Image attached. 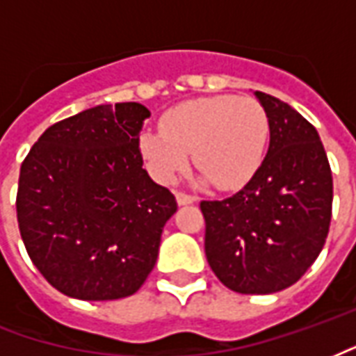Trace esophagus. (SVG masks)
Masks as SVG:
<instances>
[{
    "label": "esophagus",
    "instance_id": "obj_1",
    "mask_svg": "<svg viewBox=\"0 0 356 356\" xmlns=\"http://www.w3.org/2000/svg\"><path fill=\"white\" fill-rule=\"evenodd\" d=\"M175 198H177L179 205L194 204V202H196V196H192V194H188V192H183V191H179L177 194H175Z\"/></svg>",
    "mask_w": 356,
    "mask_h": 356
}]
</instances>
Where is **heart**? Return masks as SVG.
Masks as SVG:
<instances>
[{
    "label": "heart",
    "instance_id": "b5f03b06",
    "mask_svg": "<svg viewBox=\"0 0 356 356\" xmlns=\"http://www.w3.org/2000/svg\"><path fill=\"white\" fill-rule=\"evenodd\" d=\"M162 131H145L139 145L152 175L171 183L192 162L220 191L247 185L264 160L268 113L254 97L217 94L186 99L160 120Z\"/></svg>",
    "mask_w": 356,
    "mask_h": 356
}]
</instances>
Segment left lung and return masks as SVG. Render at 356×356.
<instances>
[{
    "instance_id": "1",
    "label": "left lung",
    "mask_w": 356,
    "mask_h": 356,
    "mask_svg": "<svg viewBox=\"0 0 356 356\" xmlns=\"http://www.w3.org/2000/svg\"><path fill=\"white\" fill-rule=\"evenodd\" d=\"M270 118V149L254 177L225 200H204L205 257L241 294L294 285L315 262L332 217V171L317 130L291 105L254 92Z\"/></svg>"
}]
</instances>
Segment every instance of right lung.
Instances as JSON below:
<instances>
[{"instance_id":"add662e5","label":"right lung","mask_w":356,"mask_h":356,"mask_svg":"<svg viewBox=\"0 0 356 356\" xmlns=\"http://www.w3.org/2000/svg\"><path fill=\"white\" fill-rule=\"evenodd\" d=\"M149 117L136 102L97 105L47 128L24 158L20 236L41 275L65 296L126 298L156 264L177 202L143 170L139 134Z\"/></svg>"}]
</instances>
